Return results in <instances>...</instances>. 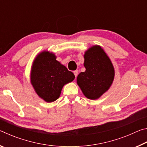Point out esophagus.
Masks as SVG:
<instances>
[{
    "label": "esophagus",
    "instance_id": "34e87169",
    "mask_svg": "<svg viewBox=\"0 0 147 147\" xmlns=\"http://www.w3.org/2000/svg\"><path fill=\"white\" fill-rule=\"evenodd\" d=\"M73 73H74V76H75V77L76 78L77 75H78V71H77V70H76V71H74Z\"/></svg>",
    "mask_w": 147,
    "mask_h": 147
}]
</instances>
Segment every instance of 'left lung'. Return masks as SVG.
Returning <instances> with one entry per match:
<instances>
[{
    "label": "left lung",
    "mask_w": 147,
    "mask_h": 147,
    "mask_svg": "<svg viewBox=\"0 0 147 147\" xmlns=\"http://www.w3.org/2000/svg\"><path fill=\"white\" fill-rule=\"evenodd\" d=\"M86 70L77 77V84L87 98L94 100L108 90L113 82L114 69L110 59L100 46H93L86 52Z\"/></svg>",
    "instance_id": "obj_1"
}]
</instances>
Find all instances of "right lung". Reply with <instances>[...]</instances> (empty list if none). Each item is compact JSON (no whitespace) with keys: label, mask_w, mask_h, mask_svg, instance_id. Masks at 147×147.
Segmentation results:
<instances>
[{"label":"right lung","mask_w":147,"mask_h":147,"mask_svg":"<svg viewBox=\"0 0 147 147\" xmlns=\"http://www.w3.org/2000/svg\"><path fill=\"white\" fill-rule=\"evenodd\" d=\"M74 78L71 71L56 60L54 54L47 51L39 54L32 65V84L37 94L48 102L57 100L63 86Z\"/></svg>","instance_id":"1"}]
</instances>
